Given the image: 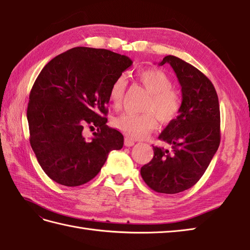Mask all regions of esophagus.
I'll return each instance as SVG.
<instances>
[{
	"label": "esophagus",
	"instance_id": "1",
	"mask_svg": "<svg viewBox=\"0 0 250 250\" xmlns=\"http://www.w3.org/2000/svg\"><path fill=\"white\" fill-rule=\"evenodd\" d=\"M125 145L126 147L133 146V145H134V141L129 139V137H125Z\"/></svg>",
	"mask_w": 250,
	"mask_h": 250
}]
</instances>
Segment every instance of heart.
<instances>
[{
	"label": "heart",
	"mask_w": 250,
	"mask_h": 250,
	"mask_svg": "<svg viewBox=\"0 0 250 250\" xmlns=\"http://www.w3.org/2000/svg\"><path fill=\"white\" fill-rule=\"evenodd\" d=\"M139 81L150 93L146 114L125 113L111 121L114 128L132 139H143L158 126V119L168 124L177 118L182 108V98L172 89V82L166 73L159 70H144L139 74ZM126 82L124 76L116 78L108 90V99L115 108L120 107L124 100Z\"/></svg>",
	"instance_id": "b5f03b06"
}]
</instances>
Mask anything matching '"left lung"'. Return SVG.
<instances>
[{
	"mask_svg": "<svg viewBox=\"0 0 250 250\" xmlns=\"http://www.w3.org/2000/svg\"><path fill=\"white\" fill-rule=\"evenodd\" d=\"M172 66L182 87V108L159 140L168 150L153 147V158L141 168L147 186L156 192L174 194L192 187L203 176L220 144V109L214 84L198 68L174 56L160 65Z\"/></svg>",
	"mask_w": 250,
	"mask_h": 250,
	"instance_id": "8db88e82",
	"label": "left lung"
}]
</instances>
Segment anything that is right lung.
Returning <instances> with one entry per match:
<instances>
[{
  "label": "right lung",
  "mask_w": 250,
  "mask_h": 250,
  "mask_svg": "<svg viewBox=\"0 0 250 250\" xmlns=\"http://www.w3.org/2000/svg\"><path fill=\"white\" fill-rule=\"evenodd\" d=\"M132 63L110 50L75 47L41 71L26 110L30 144L56 183L76 187L90 182L109 151L124 146V135L106 125V105L110 84ZM84 125L98 128L90 141L82 136Z\"/></svg>",
  "instance_id": "right-lung-1"
}]
</instances>
